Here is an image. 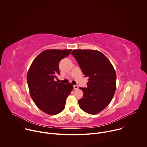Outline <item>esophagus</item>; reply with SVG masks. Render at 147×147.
Here are the masks:
<instances>
[{"instance_id": "1", "label": "esophagus", "mask_w": 147, "mask_h": 147, "mask_svg": "<svg viewBox=\"0 0 147 147\" xmlns=\"http://www.w3.org/2000/svg\"><path fill=\"white\" fill-rule=\"evenodd\" d=\"M73 88H74V90H77L78 88V86H77V85H75V86H73Z\"/></svg>"}]
</instances>
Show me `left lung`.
Masks as SVG:
<instances>
[{
    "label": "left lung",
    "mask_w": 147,
    "mask_h": 147,
    "mask_svg": "<svg viewBox=\"0 0 147 147\" xmlns=\"http://www.w3.org/2000/svg\"><path fill=\"white\" fill-rule=\"evenodd\" d=\"M71 55L82 73L88 77L87 87H80L83 96L78 101L79 107L87 113L97 114L108 105L114 96L116 71L108 59L98 51L75 49Z\"/></svg>",
    "instance_id": "obj_1"
}]
</instances>
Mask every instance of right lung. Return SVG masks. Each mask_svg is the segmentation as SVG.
Masks as SVG:
<instances>
[{
  "mask_svg": "<svg viewBox=\"0 0 147 147\" xmlns=\"http://www.w3.org/2000/svg\"><path fill=\"white\" fill-rule=\"evenodd\" d=\"M71 51L45 50L36 57L28 70L27 80L30 95L38 108L48 115H57L63 111L66 99L73 90L71 84L55 81L60 75V61Z\"/></svg>",
  "mask_w": 147,
  "mask_h": 147,
  "instance_id": "1",
  "label": "right lung"
}]
</instances>
